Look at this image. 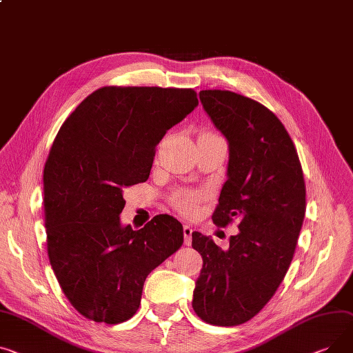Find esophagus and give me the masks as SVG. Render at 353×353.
Returning a JSON list of instances; mask_svg holds the SVG:
<instances>
[{"label":"esophagus","instance_id":"34e87169","mask_svg":"<svg viewBox=\"0 0 353 353\" xmlns=\"http://www.w3.org/2000/svg\"><path fill=\"white\" fill-rule=\"evenodd\" d=\"M183 234H184V243L185 245H190L192 244V234H193V228L190 225H184L183 227Z\"/></svg>","mask_w":353,"mask_h":353}]
</instances>
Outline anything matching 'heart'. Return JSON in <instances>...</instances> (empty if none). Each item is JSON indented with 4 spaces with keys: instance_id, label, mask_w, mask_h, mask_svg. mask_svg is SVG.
Segmentation results:
<instances>
[{
    "instance_id": "1",
    "label": "heart",
    "mask_w": 353,
    "mask_h": 353,
    "mask_svg": "<svg viewBox=\"0 0 353 353\" xmlns=\"http://www.w3.org/2000/svg\"><path fill=\"white\" fill-rule=\"evenodd\" d=\"M200 200H201V194L197 192H177L172 196L173 207L184 214H193L199 207Z\"/></svg>"
}]
</instances>
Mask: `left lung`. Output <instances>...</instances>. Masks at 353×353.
<instances>
[{
    "label": "left lung",
    "mask_w": 353,
    "mask_h": 353,
    "mask_svg": "<svg viewBox=\"0 0 353 353\" xmlns=\"http://www.w3.org/2000/svg\"><path fill=\"white\" fill-rule=\"evenodd\" d=\"M200 101L228 142L227 181L213 221L239 220L221 250L194 231L203 256L193 310L204 322L236 326L260 312L290 268L305 217V181L287 129L260 102L230 90H201Z\"/></svg>",
    "instance_id": "1"
}]
</instances>
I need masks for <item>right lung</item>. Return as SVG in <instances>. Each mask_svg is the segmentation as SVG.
Wrapping results in <instances>:
<instances>
[{"instance_id": "add662e5", "label": "right lung", "mask_w": 353, "mask_h": 353, "mask_svg": "<svg viewBox=\"0 0 353 353\" xmlns=\"http://www.w3.org/2000/svg\"><path fill=\"white\" fill-rule=\"evenodd\" d=\"M197 105L193 89L103 86L61 126L43 169L46 247L65 296L85 318L130 319L146 276L181 247L174 217L133 230L119 216L126 187L149 179L156 146Z\"/></svg>"}]
</instances>
